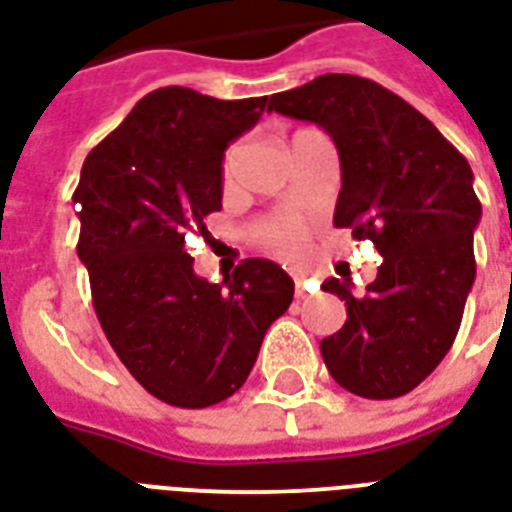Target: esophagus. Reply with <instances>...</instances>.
<instances>
[{
    "instance_id": "esophagus-1",
    "label": "esophagus",
    "mask_w": 512,
    "mask_h": 512,
    "mask_svg": "<svg viewBox=\"0 0 512 512\" xmlns=\"http://www.w3.org/2000/svg\"><path fill=\"white\" fill-rule=\"evenodd\" d=\"M293 285H296V299H307V288H304V277L293 275Z\"/></svg>"
}]
</instances>
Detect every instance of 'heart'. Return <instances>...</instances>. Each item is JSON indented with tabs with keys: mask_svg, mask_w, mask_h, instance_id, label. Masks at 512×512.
Wrapping results in <instances>:
<instances>
[{
	"mask_svg": "<svg viewBox=\"0 0 512 512\" xmlns=\"http://www.w3.org/2000/svg\"><path fill=\"white\" fill-rule=\"evenodd\" d=\"M229 168H232V152L224 157V173H229ZM304 240H307V227L291 216H277L264 227V245L283 259H296L304 248Z\"/></svg>",
	"mask_w": 512,
	"mask_h": 512,
	"instance_id": "1",
	"label": "heart"
}]
</instances>
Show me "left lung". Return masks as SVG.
<instances>
[{"mask_svg":"<svg viewBox=\"0 0 512 512\" xmlns=\"http://www.w3.org/2000/svg\"><path fill=\"white\" fill-rule=\"evenodd\" d=\"M269 112L334 138L342 162L334 227H350L384 256L363 296H352L350 280L323 283L347 307L344 326L320 342L328 374L360 398H400L457 339L481 221L473 170L425 114L374 79L323 74L272 95Z\"/></svg>","mask_w":512,"mask_h":512,"instance_id":"left-lung-1","label":"left lung"}]
</instances>
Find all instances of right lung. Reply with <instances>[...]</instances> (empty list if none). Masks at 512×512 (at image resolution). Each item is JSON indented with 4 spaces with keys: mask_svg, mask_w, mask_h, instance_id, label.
Listing matches in <instances>:
<instances>
[{
    "mask_svg": "<svg viewBox=\"0 0 512 512\" xmlns=\"http://www.w3.org/2000/svg\"><path fill=\"white\" fill-rule=\"evenodd\" d=\"M261 112L267 95L219 101L160 87L87 154L71 197L98 323L133 379L170 406L235 395L293 299L275 261L245 259L224 283H208L184 251L186 232L221 211L227 146Z\"/></svg>",
    "mask_w": 512,
    "mask_h": 512,
    "instance_id": "right-lung-1",
    "label": "right lung"
}]
</instances>
